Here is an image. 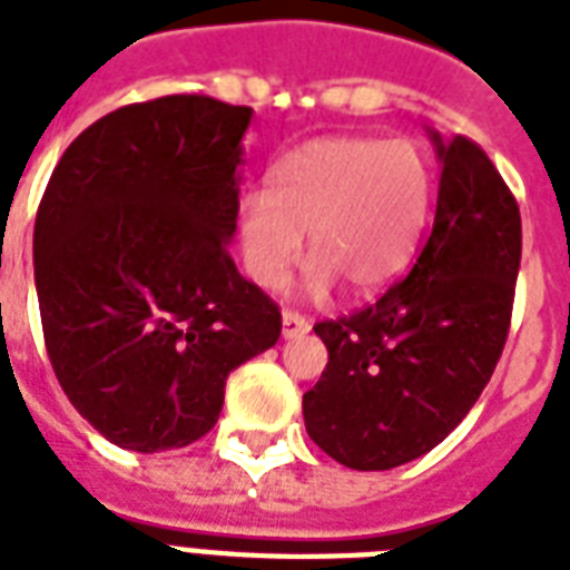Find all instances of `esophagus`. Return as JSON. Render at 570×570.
Instances as JSON below:
<instances>
[{
    "label": "esophagus",
    "mask_w": 570,
    "mask_h": 570,
    "mask_svg": "<svg viewBox=\"0 0 570 570\" xmlns=\"http://www.w3.org/2000/svg\"><path fill=\"white\" fill-rule=\"evenodd\" d=\"M284 337L286 340H293V337H302V334H307V331H311V322L304 320L302 313L298 311H284Z\"/></svg>",
    "instance_id": "1"
}]
</instances>
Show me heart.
Wrapping results in <instances>:
<instances>
[{
    "label": "heart",
    "mask_w": 570,
    "mask_h": 570,
    "mask_svg": "<svg viewBox=\"0 0 570 570\" xmlns=\"http://www.w3.org/2000/svg\"><path fill=\"white\" fill-rule=\"evenodd\" d=\"M432 177L411 141L316 138L275 171V191L239 200V245L248 275L266 289L286 281L311 233L307 286L337 281L364 298L396 281L423 236Z\"/></svg>",
    "instance_id": "1"
}]
</instances>
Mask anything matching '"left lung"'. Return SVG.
<instances>
[{
    "mask_svg": "<svg viewBox=\"0 0 570 570\" xmlns=\"http://www.w3.org/2000/svg\"><path fill=\"white\" fill-rule=\"evenodd\" d=\"M438 209L407 277L352 316L316 322L328 366L304 393L313 443L352 470L434 450L503 355L521 268V209L476 141L432 132Z\"/></svg>",
    "mask_w": 570,
    "mask_h": 570,
    "instance_id": "obj_1",
    "label": "left lung"
}]
</instances>
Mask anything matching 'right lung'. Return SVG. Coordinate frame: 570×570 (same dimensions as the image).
<instances>
[{
  "instance_id": "1",
  "label": "right lung",
  "mask_w": 570,
  "mask_h": 570,
  "mask_svg": "<svg viewBox=\"0 0 570 570\" xmlns=\"http://www.w3.org/2000/svg\"><path fill=\"white\" fill-rule=\"evenodd\" d=\"M248 106L171 94L109 111L67 147L35 218L49 364L73 407L124 450L189 446L227 375L281 337V311L239 275Z\"/></svg>"
}]
</instances>
